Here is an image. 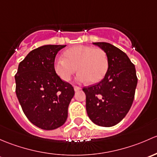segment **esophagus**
<instances>
[{"label":"esophagus","instance_id":"34e87169","mask_svg":"<svg viewBox=\"0 0 157 157\" xmlns=\"http://www.w3.org/2000/svg\"><path fill=\"white\" fill-rule=\"evenodd\" d=\"M74 90H75V91H77V90H81V88L80 87H78V86H74Z\"/></svg>","mask_w":157,"mask_h":157}]
</instances>
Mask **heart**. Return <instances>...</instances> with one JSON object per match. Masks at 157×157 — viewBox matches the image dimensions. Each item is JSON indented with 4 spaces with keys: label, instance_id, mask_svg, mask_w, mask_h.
<instances>
[{
    "label": "heart",
    "instance_id": "heart-1",
    "mask_svg": "<svg viewBox=\"0 0 157 157\" xmlns=\"http://www.w3.org/2000/svg\"><path fill=\"white\" fill-rule=\"evenodd\" d=\"M63 58L54 61V71L64 82H69L78 71L79 82L96 83L104 78L109 67L107 55L103 49L87 45H77L64 51Z\"/></svg>",
    "mask_w": 157,
    "mask_h": 157
}]
</instances>
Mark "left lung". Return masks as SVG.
I'll return each mask as SVG.
<instances>
[{
	"label": "left lung",
	"mask_w": 157,
	"mask_h": 157,
	"mask_svg": "<svg viewBox=\"0 0 157 157\" xmlns=\"http://www.w3.org/2000/svg\"><path fill=\"white\" fill-rule=\"evenodd\" d=\"M107 55L106 75L95 85L84 87L88 117L96 125L111 127L126 116L138 83L135 65L125 53L106 42H95Z\"/></svg>",
	"instance_id": "obj_1"
}]
</instances>
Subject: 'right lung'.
Instances as JSON below:
<instances>
[{"instance_id": "obj_1", "label": "right lung", "mask_w": 157, "mask_h": 157, "mask_svg": "<svg viewBox=\"0 0 157 157\" xmlns=\"http://www.w3.org/2000/svg\"><path fill=\"white\" fill-rule=\"evenodd\" d=\"M66 45H44L29 53L15 75L16 94L22 111L33 125L44 130L62 126L74 88L54 71L56 55Z\"/></svg>"}]
</instances>
